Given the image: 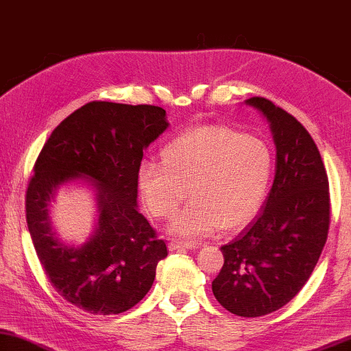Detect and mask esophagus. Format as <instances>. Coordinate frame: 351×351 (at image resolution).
<instances>
[{
  "instance_id": "esophagus-1",
  "label": "esophagus",
  "mask_w": 351,
  "mask_h": 351,
  "mask_svg": "<svg viewBox=\"0 0 351 351\" xmlns=\"http://www.w3.org/2000/svg\"><path fill=\"white\" fill-rule=\"evenodd\" d=\"M195 243H187V241H180V239H170L169 249L170 250H184V249H195Z\"/></svg>"
}]
</instances>
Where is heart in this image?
<instances>
[{
    "instance_id": "1",
    "label": "heart",
    "mask_w": 351,
    "mask_h": 351,
    "mask_svg": "<svg viewBox=\"0 0 351 351\" xmlns=\"http://www.w3.org/2000/svg\"><path fill=\"white\" fill-rule=\"evenodd\" d=\"M162 160L138 167V191L156 217H171L187 195L170 232L191 241L222 227L249 226L268 193L273 156L263 140L227 125H198L178 135L162 149Z\"/></svg>"
}]
</instances>
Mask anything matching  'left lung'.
Listing matches in <instances>:
<instances>
[{
	"label": "left lung",
	"mask_w": 351,
	"mask_h": 351,
	"mask_svg": "<svg viewBox=\"0 0 351 351\" xmlns=\"http://www.w3.org/2000/svg\"><path fill=\"white\" fill-rule=\"evenodd\" d=\"M269 123L276 175L263 209L232 243L213 280L216 300L239 317H261L295 298L309 280L329 230V184L320 151L295 117L250 97Z\"/></svg>",
	"instance_id": "left-lung-1"
}]
</instances>
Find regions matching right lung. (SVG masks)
Instances as JSON below:
<instances>
[{"mask_svg": "<svg viewBox=\"0 0 351 351\" xmlns=\"http://www.w3.org/2000/svg\"><path fill=\"white\" fill-rule=\"evenodd\" d=\"M169 128L165 110L94 101L61 121L34 164L26 191V222L36 254L55 290L94 315L129 311L145 298L167 245L138 211L143 149ZM92 186L98 219L80 246L62 243L49 221L60 186Z\"/></svg>", "mask_w": 351, "mask_h": 351, "instance_id": "1", "label": "right lung"}]
</instances>
